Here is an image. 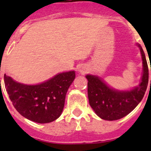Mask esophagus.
<instances>
[{"label":"esophagus","instance_id":"1","mask_svg":"<svg viewBox=\"0 0 151 151\" xmlns=\"http://www.w3.org/2000/svg\"><path fill=\"white\" fill-rule=\"evenodd\" d=\"M79 71H80L81 73H84V70H83V68H80V69H79Z\"/></svg>","mask_w":151,"mask_h":151}]
</instances>
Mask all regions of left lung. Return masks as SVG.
<instances>
[{
	"instance_id": "obj_1",
	"label": "left lung",
	"mask_w": 151,
	"mask_h": 151,
	"mask_svg": "<svg viewBox=\"0 0 151 151\" xmlns=\"http://www.w3.org/2000/svg\"><path fill=\"white\" fill-rule=\"evenodd\" d=\"M143 63L141 83L131 91H121L109 88L97 76L87 75L89 104L97 115L106 121L121 119L130 113L142 99L148 83V67L142 48ZM151 70V68H150ZM151 84V80H150Z\"/></svg>"
}]
</instances>
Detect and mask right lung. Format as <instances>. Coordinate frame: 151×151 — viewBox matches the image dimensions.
Listing matches in <instances>:
<instances>
[{
	"label": "right lung",
	"instance_id": "right-lung-1",
	"mask_svg": "<svg viewBox=\"0 0 151 151\" xmlns=\"http://www.w3.org/2000/svg\"><path fill=\"white\" fill-rule=\"evenodd\" d=\"M75 78V71L60 73L43 83L28 85L4 75L11 101L22 116L39 123L54 121L61 115L67 91Z\"/></svg>",
	"mask_w": 151,
	"mask_h": 151
}]
</instances>
